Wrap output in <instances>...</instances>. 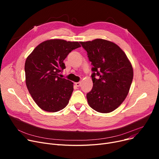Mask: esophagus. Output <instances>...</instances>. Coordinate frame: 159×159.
<instances>
[{"instance_id":"obj_1","label":"esophagus","mask_w":159,"mask_h":159,"mask_svg":"<svg viewBox=\"0 0 159 159\" xmlns=\"http://www.w3.org/2000/svg\"><path fill=\"white\" fill-rule=\"evenodd\" d=\"M75 85H76L77 87H79V86H80V85H81V82H75Z\"/></svg>"}]
</instances>
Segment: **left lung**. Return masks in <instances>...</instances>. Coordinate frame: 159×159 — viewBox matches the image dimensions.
<instances>
[{"label":"left lung","instance_id":"obj_1","mask_svg":"<svg viewBox=\"0 0 159 159\" xmlns=\"http://www.w3.org/2000/svg\"><path fill=\"white\" fill-rule=\"evenodd\" d=\"M80 44L93 66V85L86 95L88 103L98 112L110 113L124 102L129 93L133 78L131 63L123 50L111 41L97 39Z\"/></svg>","mask_w":159,"mask_h":159}]
</instances>
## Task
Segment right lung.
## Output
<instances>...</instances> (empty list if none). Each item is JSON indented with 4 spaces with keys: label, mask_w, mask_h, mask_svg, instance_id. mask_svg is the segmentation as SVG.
<instances>
[{
    "label": "right lung",
    "mask_w": 159,
    "mask_h": 159,
    "mask_svg": "<svg viewBox=\"0 0 159 159\" xmlns=\"http://www.w3.org/2000/svg\"><path fill=\"white\" fill-rule=\"evenodd\" d=\"M80 47L77 41L50 39L39 44L25 62L26 84L33 101L46 111L57 112L68 105L73 82L58 77L66 68L64 60Z\"/></svg>",
    "instance_id": "1"
}]
</instances>
